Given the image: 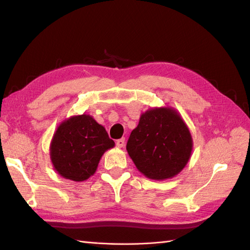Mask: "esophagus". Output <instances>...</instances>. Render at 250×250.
I'll return each mask as SVG.
<instances>
[{
    "label": "esophagus",
    "instance_id": "34e87169",
    "mask_svg": "<svg viewBox=\"0 0 250 250\" xmlns=\"http://www.w3.org/2000/svg\"><path fill=\"white\" fill-rule=\"evenodd\" d=\"M116 146H117V147H119V148L124 147V146H125V139L117 140V141H116Z\"/></svg>",
    "mask_w": 250,
    "mask_h": 250
}]
</instances>
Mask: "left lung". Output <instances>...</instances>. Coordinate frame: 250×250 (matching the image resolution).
Wrapping results in <instances>:
<instances>
[{
  "label": "left lung",
  "instance_id": "left-lung-1",
  "mask_svg": "<svg viewBox=\"0 0 250 250\" xmlns=\"http://www.w3.org/2000/svg\"><path fill=\"white\" fill-rule=\"evenodd\" d=\"M192 137L176 110L151 108L142 114L131 132L126 150L137 169L155 180L172 178L188 163Z\"/></svg>",
  "mask_w": 250,
  "mask_h": 250
}]
</instances>
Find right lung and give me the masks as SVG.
Listing matches in <instances>:
<instances>
[{
  "label": "right lung",
  "instance_id": "1",
  "mask_svg": "<svg viewBox=\"0 0 250 250\" xmlns=\"http://www.w3.org/2000/svg\"><path fill=\"white\" fill-rule=\"evenodd\" d=\"M114 146L104 126L91 116H73L57 128L50 143V159L62 177L83 182L97 171L103 153Z\"/></svg>",
  "mask_w": 250,
  "mask_h": 250
}]
</instances>
